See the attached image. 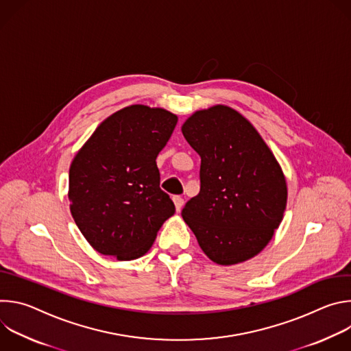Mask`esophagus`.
Wrapping results in <instances>:
<instances>
[{"mask_svg": "<svg viewBox=\"0 0 351 351\" xmlns=\"http://www.w3.org/2000/svg\"><path fill=\"white\" fill-rule=\"evenodd\" d=\"M173 204H175V208H176V211L179 213L180 210H182V207H183V204H184V202H183V198L182 197H179V195H175L173 198Z\"/></svg>", "mask_w": 351, "mask_h": 351, "instance_id": "34e87169", "label": "esophagus"}]
</instances>
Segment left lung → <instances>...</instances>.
<instances>
[{"instance_id": "1", "label": "left lung", "mask_w": 351, "mask_h": 351, "mask_svg": "<svg viewBox=\"0 0 351 351\" xmlns=\"http://www.w3.org/2000/svg\"><path fill=\"white\" fill-rule=\"evenodd\" d=\"M182 133L202 157L199 193L182 217L204 254L219 265L257 256L287 203L283 171L257 129L226 106L195 111Z\"/></svg>"}]
</instances>
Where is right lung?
Segmentation results:
<instances>
[{
    "instance_id": "1",
    "label": "right lung",
    "mask_w": 351,
    "mask_h": 351,
    "mask_svg": "<svg viewBox=\"0 0 351 351\" xmlns=\"http://www.w3.org/2000/svg\"><path fill=\"white\" fill-rule=\"evenodd\" d=\"M178 117L134 104L98 125L69 168L71 214L90 245L119 261L152 248L162 223L175 214L160 189L157 156Z\"/></svg>"
}]
</instances>
